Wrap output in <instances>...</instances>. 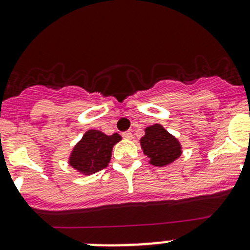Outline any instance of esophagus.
<instances>
[{"mask_svg": "<svg viewBox=\"0 0 250 250\" xmlns=\"http://www.w3.org/2000/svg\"><path fill=\"white\" fill-rule=\"evenodd\" d=\"M122 137L125 138V139H128V140H130V139H133V134L130 132H125L122 134Z\"/></svg>", "mask_w": 250, "mask_h": 250, "instance_id": "34e87169", "label": "esophagus"}]
</instances>
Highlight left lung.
Instances as JSON below:
<instances>
[{
  "label": "left lung",
  "mask_w": 250,
  "mask_h": 250,
  "mask_svg": "<svg viewBox=\"0 0 250 250\" xmlns=\"http://www.w3.org/2000/svg\"><path fill=\"white\" fill-rule=\"evenodd\" d=\"M140 145L144 155L150 160V165L156 167L170 165L183 153L180 141L158 123L145 128V135L141 137Z\"/></svg>",
  "instance_id": "8db88e82"
}]
</instances>
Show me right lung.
Instances as JSON below:
<instances>
[{"label": "right lung", "instance_id": "1", "mask_svg": "<svg viewBox=\"0 0 250 250\" xmlns=\"http://www.w3.org/2000/svg\"><path fill=\"white\" fill-rule=\"evenodd\" d=\"M121 139L122 137L117 133L106 135L97 129L87 130L70 153V167L83 175L104 169L110 163L112 147Z\"/></svg>", "mask_w": 250, "mask_h": 250}]
</instances>
